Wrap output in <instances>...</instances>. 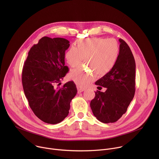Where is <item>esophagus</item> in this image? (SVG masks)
Masks as SVG:
<instances>
[{"mask_svg":"<svg viewBox=\"0 0 159 159\" xmlns=\"http://www.w3.org/2000/svg\"><path fill=\"white\" fill-rule=\"evenodd\" d=\"M77 90H78V93H80L85 90L84 88H80V87H77Z\"/></svg>","mask_w":159,"mask_h":159,"instance_id":"obj_1","label":"esophagus"}]
</instances>
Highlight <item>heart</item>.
Here are the masks:
<instances>
[{"instance_id":"obj_1","label":"heart","mask_w":159,"mask_h":159,"mask_svg":"<svg viewBox=\"0 0 159 159\" xmlns=\"http://www.w3.org/2000/svg\"><path fill=\"white\" fill-rule=\"evenodd\" d=\"M76 48L71 47L65 53V59L71 67L81 64L83 58L86 68L72 70L69 77L78 86L84 87L93 82L96 75L103 77L114 68L120 55V46L114 39L89 38L79 40Z\"/></svg>"}]
</instances>
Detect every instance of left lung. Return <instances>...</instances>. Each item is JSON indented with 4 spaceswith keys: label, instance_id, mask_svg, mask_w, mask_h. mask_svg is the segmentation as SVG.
<instances>
[{
    "label": "left lung",
    "instance_id": "8db88e82",
    "mask_svg": "<svg viewBox=\"0 0 159 159\" xmlns=\"http://www.w3.org/2000/svg\"><path fill=\"white\" fill-rule=\"evenodd\" d=\"M120 55L114 68L95 84L106 88L97 90L90 104L94 115L102 123L117 121L126 112L135 93L136 64L127 43L120 39Z\"/></svg>",
    "mask_w": 159,
    "mask_h": 159
}]
</instances>
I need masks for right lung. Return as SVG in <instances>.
<instances>
[{
	"instance_id": "add662e5",
	"label": "right lung",
	"mask_w": 159,
	"mask_h": 159,
	"mask_svg": "<svg viewBox=\"0 0 159 159\" xmlns=\"http://www.w3.org/2000/svg\"><path fill=\"white\" fill-rule=\"evenodd\" d=\"M69 41L44 36L28 52L22 72L25 94L34 115L48 124L62 121L69 113L77 90L73 81L60 87L69 68L65 66Z\"/></svg>"
}]
</instances>
